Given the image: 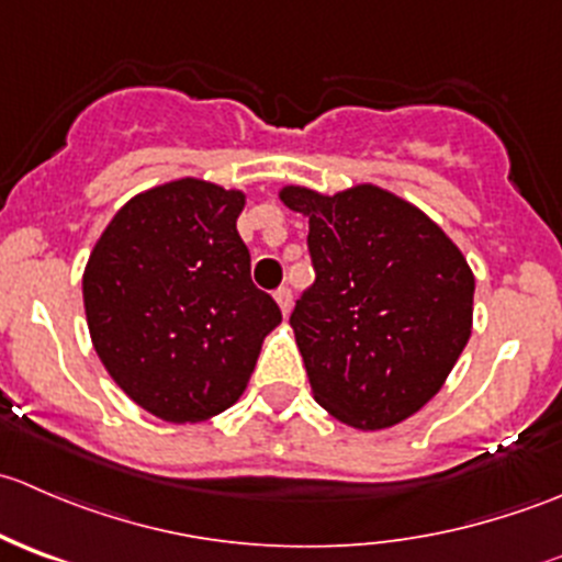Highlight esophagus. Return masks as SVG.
Masks as SVG:
<instances>
[{
  "label": "esophagus",
  "instance_id": "1",
  "mask_svg": "<svg viewBox=\"0 0 562 562\" xmlns=\"http://www.w3.org/2000/svg\"><path fill=\"white\" fill-rule=\"evenodd\" d=\"M274 299H277V304H280L282 315L291 313V307H293V293H291V288H277Z\"/></svg>",
  "mask_w": 562,
  "mask_h": 562
}]
</instances>
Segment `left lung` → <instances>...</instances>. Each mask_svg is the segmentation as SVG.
Wrapping results in <instances>:
<instances>
[{
    "label": "left lung",
    "mask_w": 562,
    "mask_h": 562,
    "mask_svg": "<svg viewBox=\"0 0 562 562\" xmlns=\"http://www.w3.org/2000/svg\"><path fill=\"white\" fill-rule=\"evenodd\" d=\"M310 220L315 282L291 315L317 405L356 429L422 411L473 328L468 260L422 209L375 184L337 195L282 187Z\"/></svg>",
    "instance_id": "1"
}]
</instances>
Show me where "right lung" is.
I'll return each instance as SVG.
<instances>
[{"instance_id":"1","label":"right lung","mask_w":562,"mask_h":562,"mask_svg":"<svg viewBox=\"0 0 562 562\" xmlns=\"http://www.w3.org/2000/svg\"><path fill=\"white\" fill-rule=\"evenodd\" d=\"M245 192L176 179L130 198L89 255L83 307L116 386L162 422H203L247 389L282 321L249 277Z\"/></svg>"}]
</instances>
